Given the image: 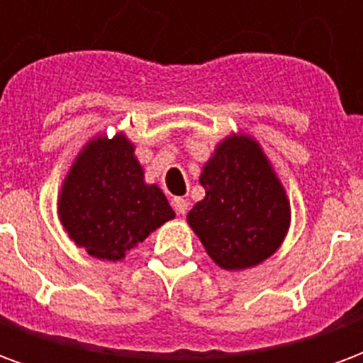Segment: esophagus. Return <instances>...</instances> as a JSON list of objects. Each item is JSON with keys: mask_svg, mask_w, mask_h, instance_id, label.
Wrapping results in <instances>:
<instances>
[{"mask_svg": "<svg viewBox=\"0 0 363 363\" xmlns=\"http://www.w3.org/2000/svg\"><path fill=\"white\" fill-rule=\"evenodd\" d=\"M171 204H173L174 212L181 213V216H184V213L189 212V200H184V198L181 196L173 198V202H171Z\"/></svg>", "mask_w": 363, "mask_h": 363, "instance_id": "obj_1", "label": "esophagus"}]
</instances>
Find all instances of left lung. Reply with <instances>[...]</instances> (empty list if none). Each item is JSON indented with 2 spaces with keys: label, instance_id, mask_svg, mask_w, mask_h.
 Masks as SVG:
<instances>
[{
  "label": "left lung",
  "instance_id": "obj_1",
  "mask_svg": "<svg viewBox=\"0 0 363 363\" xmlns=\"http://www.w3.org/2000/svg\"><path fill=\"white\" fill-rule=\"evenodd\" d=\"M206 196L186 220L210 259L243 270L272 257L289 228V200L251 135H228L200 174Z\"/></svg>",
  "mask_w": 363,
  "mask_h": 363
}]
</instances>
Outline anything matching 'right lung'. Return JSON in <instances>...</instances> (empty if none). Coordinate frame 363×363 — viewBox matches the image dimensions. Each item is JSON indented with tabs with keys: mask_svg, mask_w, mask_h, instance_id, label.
I'll return each instance as SVG.
<instances>
[{
	"mask_svg": "<svg viewBox=\"0 0 363 363\" xmlns=\"http://www.w3.org/2000/svg\"><path fill=\"white\" fill-rule=\"evenodd\" d=\"M58 216L75 245L114 262L174 212L157 184L143 181L134 143L116 134L93 138L75 157L58 196Z\"/></svg>",
	"mask_w": 363,
	"mask_h": 363,
	"instance_id": "1",
	"label": "right lung"
}]
</instances>
